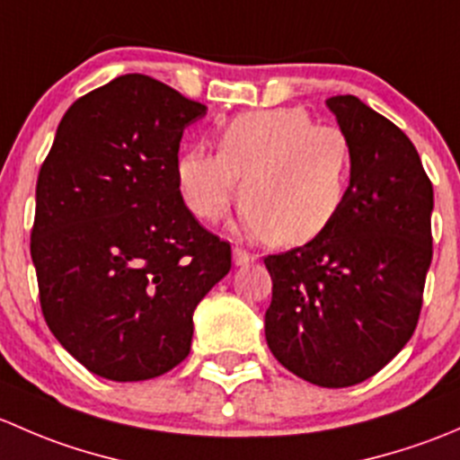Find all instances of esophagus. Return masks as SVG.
Segmentation results:
<instances>
[{
  "instance_id": "34e87169",
  "label": "esophagus",
  "mask_w": 460,
  "mask_h": 460,
  "mask_svg": "<svg viewBox=\"0 0 460 460\" xmlns=\"http://www.w3.org/2000/svg\"><path fill=\"white\" fill-rule=\"evenodd\" d=\"M253 260H256V258H253L249 252H244V249H234V264H235V267H244V264H252Z\"/></svg>"
}]
</instances>
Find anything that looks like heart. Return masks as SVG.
<instances>
[{"label": "heart", "mask_w": 460, "mask_h": 460, "mask_svg": "<svg viewBox=\"0 0 460 460\" xmlns=\"http://www.w3.org/2000/svg\"><path fill=\"white\" fill-rule=\"evenodd\" d=\"M175 175L189 211L207 222L229 208L240 182V231L298 247L323 235L345 207L351 151L341 128L314 124L298 106L252 111L220 128L217 153L184 151Z\"/></svg>", "instance_id": "heart-1"}]
</instances>
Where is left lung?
Masks as SVG:
<instances>
[{
    "instance_id": "1",
    "label": "left lung",
    "mask_w": 460,
    "mask_h": 460,
    "mask_svg": "<svg viewBox=\"0 0 460 460\" xmlns=\"http://www.w3.org/2000/svg\"><path fill=\"white\" fill-rule=\"evenodd\" d=\"M324 104L349 142V191L323 235L264 258L273 280L264 336L291 374L351 387L380 372L419 323L434 189L396 124L354 95Z\"/></svg>"
}]
</instances>
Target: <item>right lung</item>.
<instances>
[{
	"mask_svg": "<svg viewBox=\"0 0 460 460\" xmlns=\"http://www.w3.org/2000/svg\"><path fill=\"white\" fill-rule=\"evenodd\" d=\"M207 106L140 73L86 93L37 178L31 256L46 324L88 372L166 374L191 349L193 312L231 247L193 217L178 151Z\"/></svg>",
	"mask_w": 460,
	"mask_h": 460,
	"instance_id": "1",
	"label": "right lung"
}]
</instances>
